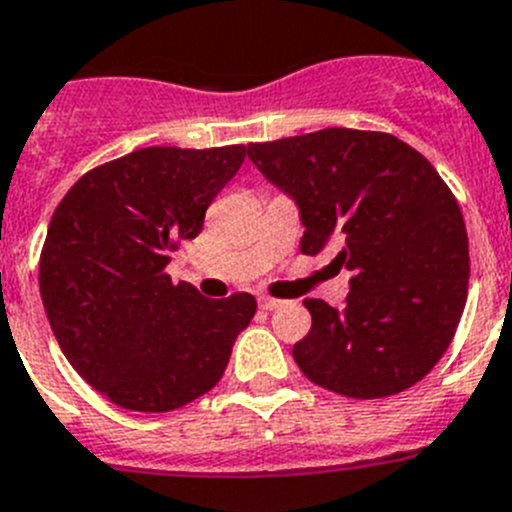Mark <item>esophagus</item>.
I'll return each instance as SVG.
<instances>
[{
  "mask_svg": "<svg viewBox=\"0 0 512 512\" xmlns=\"http://www.w3.org/2000/svg\"><path fill=\"white\" fill-rule=\"evenodd\" d=\"M281 299H274V297H261L259 299V307L261 309H266V312H271V309H276V307H281Z\"/></svg>",
  "mask_w": 512,
  "mask_h": 512,
  "instance_id": "obj_1",
  "label": "esophagus"
}]
</instances>
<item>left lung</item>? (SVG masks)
<instances>
[{
    "label": "left lung",
    "instance_id": "8db88e82",
    "mask_svg": "<svg viewBox=\"0 0 512 512\" xmlns=\"http://www.w3.org/2000/svg\"><path fill=\"white\" fill-rule=\"evenodd\" d=\"M261 175L292 195L302 253L337 248L350 294L312 314L292 355L317 386L386 398L419 383L457 332L470 246L457 198L424 154L383 131L332 129L248 144Z\"/></svg>",
    "mask_w": 512,
    "mask_h": 512
}]
</instances>
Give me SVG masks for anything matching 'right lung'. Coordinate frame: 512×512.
<instances>
[{
    "mask_svg": "<svg viewBox=\"0 0 512 512\" xmlns=\"http://www.w3.org/2000/svg\"><path fill=\"white\" fill-rule=\"evenodd\" d=\"M243 159V144L137 149L86 172L55 208L42 304L68 363L121 409L164 414L208 393L256 314L248 292L205 299L164 271Z\"/></svg>",
    "mask_w": 512,
    "mask_h": 512,
    "instance_id": "1",
    "label": "right lung"
}]
</instances>
